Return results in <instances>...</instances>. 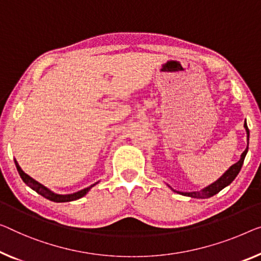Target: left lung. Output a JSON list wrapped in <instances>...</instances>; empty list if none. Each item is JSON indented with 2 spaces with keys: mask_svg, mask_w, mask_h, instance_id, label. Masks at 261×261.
<instances>
[{
  "mask_svg": "<svg viewBox=\"0 0 261 261\" xmlns=\"http://www.w3.org/2000/svg\"><path fill=\"white\" fill-rule=\"evenodd\" d=\"M244 127L245 130H246V135H247V146L246 149H245L244 152L240 155V159L238 162L236 163V164H233L232 166L228 168V170L225 172L223 176H221L219 179H217L215 182H212V184H210L208 186H206V188L201 189L200 191H192V192H181V191H178V190H174L171 188L170 185H168L169 188L172 190L173 192H177L179 194H182V196H188V197H191V198H198V199H205V198H210L212 196H215L219 191H221L224 188H226L231 184V182L236 179V177L238 176V173L240 172V170H242V166L244 164V159L246 157V153L248 151V141H250V130H248L247 127V123L246 120H245L244 123Z\"/></svg>",
  "mask_w": 261,
  "mask_h": 261,
  "instance_id": "1",
  "label": "left lung"
}]
</instances>
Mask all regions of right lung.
I'll return each mask as SVG.
<instances>
[{"mask_svg":"<svg viewBox=\"0 0 261 261\" xmlns=\"http://www.w3.org/2000/svg\"><path fill=\"white\" fill-rule=\"evenodd\" d=\"M15 165H16V169L19 173V177L22 178V180L25 182L27 186H29L31 190H34V191H36L38 194H41L42 197L46 198V199L51 200V201H55V203H67V201H72V200H77L80 199V198L84 197L85 194H87L89 191H90L92 186H95L97 182L95 184H92L90 186H88V188H85L83 190H80V191H77L75 193H69V194H58L55 193L51 190L46 188V186L42 185L41 182H38L37 180H35L34 178H31L30 176H28L24 171L21 169V166L18 165V163L16 162V159H15Z\"/></svg>","mask_w":261,"mask_h":261,"instance_id":"add662e5","label":"right lung"}]
</instances>
